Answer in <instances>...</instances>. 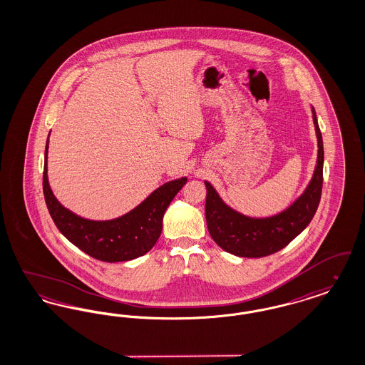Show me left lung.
Returning a JSON list of instances; mask_svg holds the SVG:
<instances>
[{
	"instance_id": "8db88e82",
	"label": "left lung",
	"mask_w": 365,
	"mask_h": 365,
	"mask_svg": "<svg viewBox=\"0 0 365 365\" xmlns=\"http://www.w3.org/2000/svg\"><path fill=\"white\" fill-rule=\"evenodd\" d=\"M313 123L317 135V165L307 190L292 207L277 216L252 219L228 208L219 194L205 182V217L209 234L227 253L240 257H265L277 253L301 234L317 210L323 187V138L312 108Z\"/></svg>"
}]
</instances>
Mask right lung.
<instances>
[{
  "mask_svg": "<svg viewBox=\"0 0 365 365\" xmlns=\"http://www.w3.org/2000/svg\"><path fill=\"white\" fill-rule=\"evenodd\" d=\"M49 142V140H48ZM48 142L43 165V195L60 232L82 252L106 262L134 260L148 253L163 230V216L187 178L168 182L122 217L96 222L76 216L53 195L48 182Z\"/></svg>",
  "mask_w": 365,
  "mask_h": 365,
  "instance_id": "obj_1",
  "label": "right lung"
}]
</instances>
